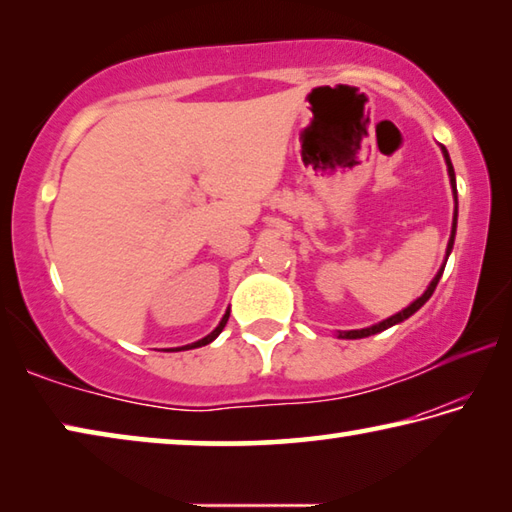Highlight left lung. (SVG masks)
I'll return each mask as SVG.
<instances>
[{"instance_id": "obj_1", "label": "left lung", "mask_w": 512, "mask_h": 512, "mask_svg": "<svg viewBox=\"0 0 512 512\" xmlns=\"http://www.w3.org/2000/svg\"><path fill=\"white\" fill-rule=\"evenodd\" d=\"M440 151H443V158H445V164H447V173H449V185H452V194H454V219H452V235H449V241H447V253H445V262H443V266L438 268V273L433 275V280L429 282V287L424 289V293L420 298H415L409 307H404L402 311H397V314H393L391 318H386V320H381V323H375V325H370V327H363V329H348V332H339L336 336H339V339H366V336H372V334H379V332H384V329H388V327H393V325H397V323H402V320H406V318H411L415 311H418L424 302H427L429 298H431V293L436 291V287H438V282H440V277H443V271H445V264H447V257H449V253H452V248H454V237H456V221H458V198H456V173H454V167H452V160H449V153H447V149L443 144H440Z\"/></svg>"}]
</instances>
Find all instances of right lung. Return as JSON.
<instances>
[{
	"mask_svg": "<svg viewBox=\"0 0 512 512\" xmlns=\"http://www.w3.org/2000/svg\"><path fill=\"white\" fill-rule=\"evenodd\" d=\"M228 318H230V309H225V314H223V318L219 320V325H216L210 334L207 336H203V339H198V341H194V343H189V345H183V348H173V350H167V352H180V350H194V348H203V345H207V343H212L216 336H219L221 332H223V327H225V323H228Z\"/></svg>",
	"mask_w": 512,
	"mask_h": 512,
	"instance_id": "right-lung-1",
	"label": "right lung"
}]
</instances>
